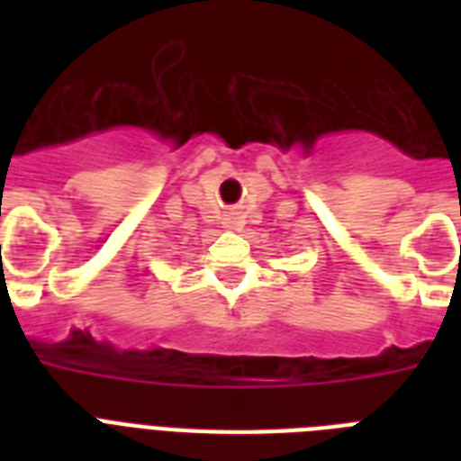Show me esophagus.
Instances as JSON below:
<instances>
[{"label": "esophagus", "instance_id": "34e87169", "mask_svg": "<svg viewBox=\"0 0 461 461\" xmlns=\"http://www.w3.org/2000/svg\"><path fill=\"white\" fill-rule=\"evenodd\" d=\"M222 224H224V230H241V215H239V210H230V212H227V215H224V220H222Z\"/></svg>", "mask_w": 461, "mask_h": 461}]
</instances>
